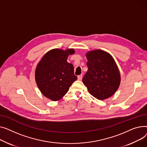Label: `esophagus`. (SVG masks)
Masks as SVG:
<instances>
[{
	"label": "esophagus",
	"instance_id": "esophagus-1",
	"mask_svg": "<svg viewBox=\"0 0 147 147\" xmlns=\"http://www.w3.org/2000/svg\"><path fill=\"white\" fill-rule=\"evenodd\" d=\"M82 74H81V75L78 76V80L81 81V80H82Z\"/></svg>",
	"mask_w": 147,
	"mask_h": 147
}]
</instances>
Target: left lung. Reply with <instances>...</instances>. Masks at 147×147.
<instances>
[{"label": "left lung", "instance_id": "left-lung-1", "mask_svg": "<svg viewBox=\"0 0 147 147\" xmlns=\"http://www.w3.org/2000/svg\"><path fill=\"white\" fill-rule=\"evenodd\" d=\"M87 58L88 71L82 78L83 83L98 100L111 97L120 83V73L113 58L101 50L89 51Z\"/></svg>", "mask_w": 147, "mask_h": 147}]
</instances>
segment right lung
<instances>
[{
	"label": "right lung",
	"mask_w": 147,
	"mask_h": 147,
	"mask_svg": "<svg viewBox=\"0 0 147 147\" xmlns=\"http://www.w3.org/2000/svg\"><path fill=\"white\" fill-rule=\"evenodd\" d=\"M74 49L51 50L43 56L36 69V81L41 93L47 98L57 101L68 91L76 80L74 66L67 62Z\"/></svg>",
	"instance_id": "right-lung-1"
}]
</instances>
